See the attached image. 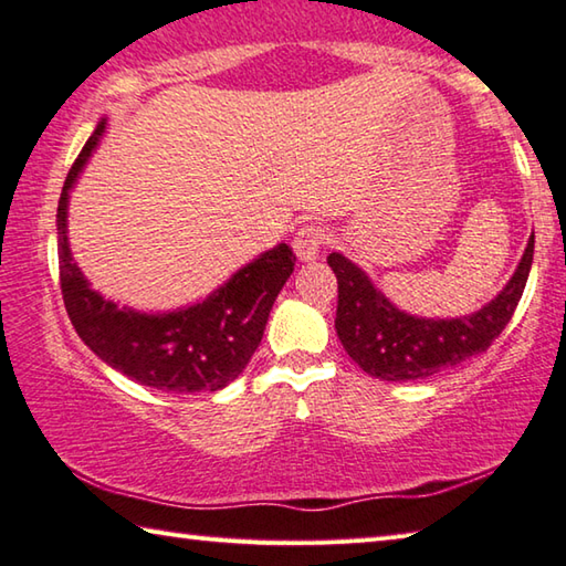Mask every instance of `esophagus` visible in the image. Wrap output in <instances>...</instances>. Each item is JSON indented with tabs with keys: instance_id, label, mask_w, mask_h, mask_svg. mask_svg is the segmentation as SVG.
Here are the masks:
<instances>
[{
	"instance_id": "1",
	"label": "esophagus",
	"mask_w": 566,
	"mask_h": 566,
	"mask_svg": "<svg viewBox=\"0 0 566 566\" xmlns=\"http://www.w3.org/2000/svg\"><path fill=\"white\" fill-rule=\"evenodd\" d=\"M292 244H294V252H296V256H300V260H304V262L317 260L322 249L329 244L327 227L306 224V227L300 229V232H296Z\"/></svg>"
}]
</instances>
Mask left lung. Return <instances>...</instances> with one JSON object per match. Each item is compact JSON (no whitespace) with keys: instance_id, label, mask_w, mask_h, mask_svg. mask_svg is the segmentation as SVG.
I'll return each instance as SVG.
<instances>
[{"instance_id":"left-lung-1","label":"left lung","mask_w":566,"mask_h":566,"mask_svg":"<svg viewBox=\"0 0 566 566\" xmlns=\"http://www.w3.org/2000/svg\"><path fill=\"white\" fill-rule=\"evenodd\" d=\"M532 256L534 232L510 284L490 304L472 317L419 319L399 312L357 264L334 252L327 256L339 292L334 327L344 349L367 375L385 381L427 379L492 347L522 300Z\"/></svg>"}]
</instances>
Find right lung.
<instances>
[{
	"label": "right lung",
	"instance_id": "right-lung-1",
	"mask_svg": "<svg viewBox=\"0 0 566 566\" xmlns=\"http://www.w3.org/2000/svg\"><path fill=\"white\" fill-rule=\"evenodd\" d=\"M94 129L64 179L56 207L60 284L66 314L82 342L122 375L161 391H217L242 375L270 319L276 294L294 272L296 256L280 244L247 264L202 304L171 314L119 310L90 290L66 244V199L97 145Z\"/></svg>",
	"mask_w": 566,
	"mask_h": 566
}]
</instances>
